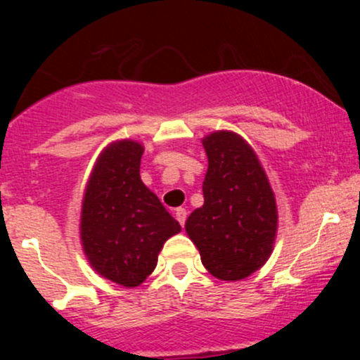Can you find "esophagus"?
<instances>
[{
    "label": "esophagus",
    "mask_w": 360,
    "mask_h": 360,
    "mask_svg": "<svg viewBox=\"0 0 360 360\" xmlns=\"http://www.w3.org/2000/svg\"><path fill=\"white\" fill-rule=\"evenodd\" d=\"M186 217H188L186 209H183V207H179V209H176V219L179 221L181 226H184V223H186Z\"/></svg>",
    "instance_id": "1"
}]
</instances>
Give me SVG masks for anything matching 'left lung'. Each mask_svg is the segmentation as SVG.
Listing matches in <instances>:
<instances>
[{"label": "left lung", "mask_w": 360, "mask_h": 360, "mask_svg": "<svg viewBox=\"0 0 360 360\" xmlns=\"http://www.w3.org/2000/svg\"><path fill=\"white\" fill-rule=\"evenodd\" d=\"M209 169L203 205L186 219L202 263L221 281H240L261 268L274 249L277 205L252 148L233 132L203 139Z\"/></svg>", "instance_id": "left-lung-1"}]
</instances>
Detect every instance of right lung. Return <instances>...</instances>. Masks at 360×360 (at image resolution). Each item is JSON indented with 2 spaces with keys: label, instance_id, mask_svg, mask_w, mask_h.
<instances>
[{
  "label": "right lung",
  "instance_id": "obj_1",
  "mask_svg": "<svg viewBox=\"0 0 360 360\" xmlns=\"http://www.w3.org/2000/svg\"><path fill=\"white\" fill-rule=\"evenodd\" d=\"M144 148L118 141L101 153L82 209L83 250L94 270L136 288L155 270L158 252L181 226L141 181Z\"/></svg>",
  "mask_w": 360,
  "mask_h": 360
}]
</instances>
